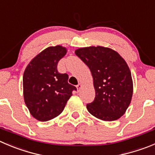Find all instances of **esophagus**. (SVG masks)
Wrapping results in <instances>:
<instances>
[{"instance_id":"esophagus-1","label":"esophagus","mask_w":155,"mask_h":155,"mask_svg":"<svg viewBox=\"0 0 155 155\" xmlns=\"http://www.w3.org/2000/svg\"><path fill=\"white\" fill-rule=\"evenodd\" d=\"M82 87H83V84H81V83H79L77 85V86H76V87H77V89H78V91H80V90L81 89V88H82Z\"/></svg>"}]
</instances>
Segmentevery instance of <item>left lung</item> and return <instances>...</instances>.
Segmentation results:
<instances>
[{"instance_id":"left-lung-1","label":"left lung","mask_w":155,"mask_h":155,"mask_svg":"<svg viewBox=\"0 0 155 155\" xmlns=\"http://www.w3.org/2000/svg\"><path fill=\"white\" fill-rule=\"evenodd\" d=\"M75 54L90 68L96 97L87 105L89 113L104 121H114L125 114L132 101L133 82L124 58L104 46L78 48Z\"/></svg>"}]
</instances>
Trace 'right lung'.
<instances>
[{
	"mask_svg": "<svg viewBox=\"0 0 155 155\" xmlns=\"http://www.w3.org/2000/svg\"><path fill=\"white\" fill-rule=\"evenodd\" d=\"M67 53L61 45L49 46L32 58L23 73V97L29 113L41 122L61 114L76 87L68 83V75L57 70Z\"/></svg>",
	"mask_w": 155,
	"mask_h": 155,
	"instance_id": "right-lung-1",
	"label": "right lung"
}]
</instances>
